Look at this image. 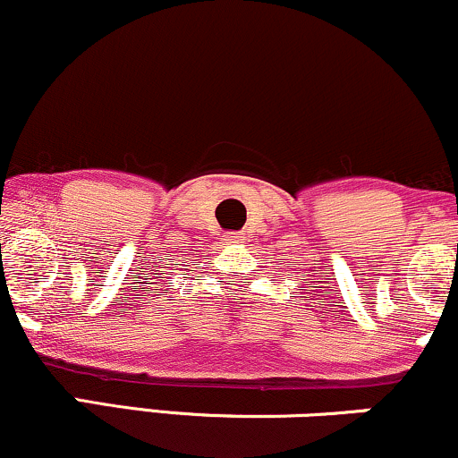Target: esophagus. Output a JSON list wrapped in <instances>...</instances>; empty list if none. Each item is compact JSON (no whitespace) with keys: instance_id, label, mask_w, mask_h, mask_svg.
<instances>
[{"instance_id":"1","label":"esophagus","mask_w":458,"mask_h":458,"mask_svg":"<svg viewBox=\"0 0 458 458\" xmlns=\"http://www.w3.org/2000/svg\"><path fill=\"white\" fill-rule=\"evenodd\" d=\"M227 242L229 244H240V242H244V233L242 231H231V233H227Z\"/></svg>"}]
</instances>
